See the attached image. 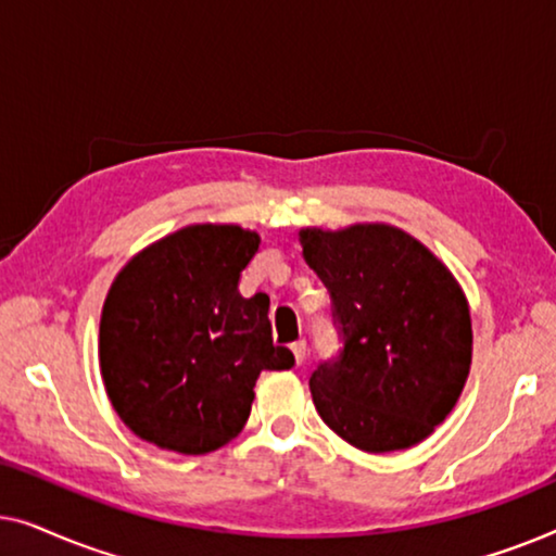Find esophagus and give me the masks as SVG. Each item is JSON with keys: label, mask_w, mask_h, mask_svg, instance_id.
Instances as JSON below:
<instances>
[{"label": "esophagus", "mask_w": 556, "mask_h": 556, "mask_svg": "<svg viewBox=\"0 0 556 556\" xmlns=\"http://www.w3.org/2000/svg\"><path fill=\"white\" fill-rule=\"evenodd\" d=\"M291 349H293V356H295V362H299V364L306 362V354H308V344H306V339H299V341H293Z\"/></svg>", "instance_id": "obj_1"}]
</instances>
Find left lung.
Segmentation results:
<instances>
[{
	"mask_svg": "<svg viewBox=\"0 0 556 556\" xmlns=\"http://www.w3.org/2000/svg\"><path fill=\"white\" fill-rule=\"evenodd\" d=\"M329 288L337 356L308 379L329 428L367 453L417 445L458 402L470 369V314L451 270L407 232L354 225L301 230Z\"/></svg>",
	"mask_w": 556,
	"mask_h": 556,
	"instance_id": "obj_1",
	"label": "left lung"
}]
</instances>
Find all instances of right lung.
<instances>
[{"label": "right lung", "instance_id": "1", "mask_svg": "<svg viewBox=\"0 0 556 556\" xmlns=\"http://www.w3.org/2000/svg\"><path fill=\"white\" fill-rule=\"evenodd\" d=\"M261 245L238 225H192L154 242L118 273L101 316V375L136 435L202 455L238 435L263 369L295 359L273 344L270 299H242Z\"/></svg>", "mask_w": 556, "mask_h": 556}]
</instances>
